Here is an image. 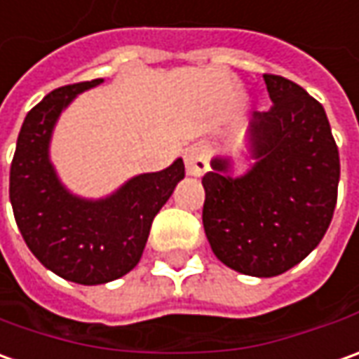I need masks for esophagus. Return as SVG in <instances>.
I'll list each match as a JSON object with an SVG mask.
<instances>
[{
    "label": "esophagus",
    "instance_id": "obj_1",
    "mask_svg": "<svg viewBox=\"0 0 359 359\" xmlns=\"http://www.w3.org/2000/svg\"><path fill=\"white\" fill-rule=\"evenodd\" d=\"M208 150L203 146H191L189 150L185 151V170H187V174L199 177V175L208 172Z\"/></svg>",
    "mask_w": 359,
    "mask_h": 359
}]
</instances>
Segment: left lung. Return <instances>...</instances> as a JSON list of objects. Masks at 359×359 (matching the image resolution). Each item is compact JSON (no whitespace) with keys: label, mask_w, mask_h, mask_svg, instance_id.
<instances>
[{"label":"left lung","mask_w":359,"mask_h":359,"mask_svg":"<svg viewBox=\"0 0 359 359\" xmlns=\"http://www.w3.org/2000/svg\"><path fill=\"white\" fill-rule=\"evenodd\" d=\"M273 107L252 112L255 163L231 177L215 158L203 175V229L219 261L249 276H276L318 247L330 225L340 154L316 98L278 74H263Z\"/></svg>","instance_id":"1"}]
</instances>
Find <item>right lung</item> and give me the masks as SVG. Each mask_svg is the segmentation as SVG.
I'll return each instance as SVG.
<instances>
[{
	"mask_svg": "<svg viewBox=\"0 0 359 359\" xmlns=\"http://www.w3.org/2000/svg\"><path fill=\"white\" fill-rule=\"evenodd\" d=\"M102 79L55 88L33 107L21 126L9 199L17 227L39 263L65 280L104 285L130 273L140 261L158 211L184 180V160L128 180L104 199L73 196L49 160L53 128L76 95Z\"/></svg>",
	"mask_w": 359,
	"mask_h": 359,
	"instance_id": "1",
	"label": "right lung"
}]
</instances>
